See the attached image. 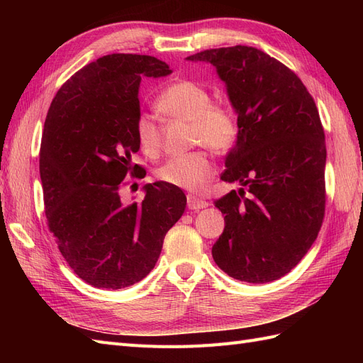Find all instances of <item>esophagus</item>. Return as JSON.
Segmentation results:
<instances>
[{"mask_svg":"<svg viewBox=\"0 0 363 363\" xmlns=\"http://www.w3.org/2000/svg\"><path fill=\"white\" fill-rule=\"evenodd\" d=\"M208 206V201L201 200V199H196L194 195H188V207L191 211H200V208H204Z\"/></svg>","mask_w":363,"mask_h":363,"instance_id":"esophagus-1","label":"esophagus"}]
</instances>
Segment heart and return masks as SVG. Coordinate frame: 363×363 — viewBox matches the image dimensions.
<instances>
[{
	"label": "heart",
	"instance_id": "b5f03b06",
	"mask_svg": "<svg viewBox=\"0 0 363 363\" xmlns=\"http://www.w3.org/2000/svg\"><path fill=\"white\" fill-rule=\"evenodd\" d=\"M157 111L167 118L189 121L191 145H206L218 155L230 151L238 140L239 124L232 107L223 101H211L204 86L180 80L169 84L156 100ZM142 151L152 156L162 147V128L150 115H140L135 124ZM215 175V164L203 150L174 156L157 169L159 180L189 192L206 191Z\"/></svg>",
	"mask_w": 363,
	"mask_h": 363
}]
</instances>
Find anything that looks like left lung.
<instances>
[{"instance_id":"left-lung-1","label":"left lung","mask_w":363,"mask_h":363,"mask_svg":"<svg viewBox=\"0 0 363 363\" xmlns=\"http://www.w3.org/2000/svg\"><path fill=\"white\" fill-rule=\"evenodd\" d=\"M213 65L238 113L239 136L221 180L247 188L215 201L225 227L216 265L247 283L277 280L309 251L325 212V139L312 95L294 71L257 48L189 56Z\"/></svg>"}]
</instances>
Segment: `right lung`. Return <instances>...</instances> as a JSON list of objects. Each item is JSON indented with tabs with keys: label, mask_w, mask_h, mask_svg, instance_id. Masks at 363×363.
<instances>
[{
	"label": "right lung",
	"mask_w": 363,
	"mask_h": 363,
	"mask_svg": "<svg viewBox=\"0 0 363 363\" xmlns=\"http://www.w3.org/2000/svg\"><path fill=\"white\" fill-rule=\"evenodd\" d=\"M171 72L156 57L108 54L77 71L50 106L39 155L48 228L94 288L116 291L147 277L184 212L183 191L164 182L145 184L140 203L119 196L127 174L144 169L131 163L140 147V80Z\"/></svg>",
	"instance_id": "1"
}]
</instances>
